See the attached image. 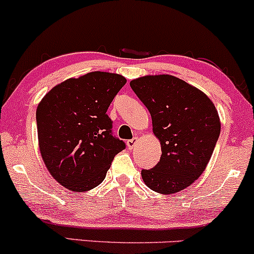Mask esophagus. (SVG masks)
I'll list each match as a JSON object with an SVG mask.
<instances>
[{"mask_svg":"<svg viewBox=\"0 0 254 254\" xmlns=\"http://www.w3.org/2000/svg\"><path fill=\"white\" fill-rule=\"evenodd\" d=\"M137 142H138V137H133V138H131V140H127V148L132 149L133 146H135V144L137 143Z\"/></svg>","mask_w":254,"mask_h":254,"instance_id":"esophagus-1","label":"esophagus"}]
</instances>
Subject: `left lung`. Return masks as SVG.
Wrapping results in <instances>:
<instances>
[{"mask_svg":"<svg viewBox=\"0 0 254 254\" xmlns=\"http://www.w3.org/2000/svg\"><path fill=\"white\" fill-rule=\"evenodd\" d=\"M130 86L152 117L161 157L142 170L144 185L160 194L183 190L205 171L221 132L218 112L210 97L170 74L136 78Z\"/></svg>","mask_w":254,"mask_h":254,"instance_id":"left-lung-1","label":"left lung"}]
</instances>
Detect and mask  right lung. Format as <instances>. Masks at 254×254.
I'll return each mask as SVG.
<instances>
[{
  "instance_id": "add662e5",
  "label": "right lung",
  "mask_w": 254,
  "mask_h": 254,
  "mask_svg": "<svg viewBox=\"0 0 254 254\" xmlns=\"http://www.w3.org/2000/svg\"><path fill=\"white\" fill-rule=\"evenodd\" d=\"M127 83L110 72H89L55 85L37 106L40 152L52 177L72 191H86L105 180L125 143L112 136L107 110Z\"/></svg>"
}]
</instances>
